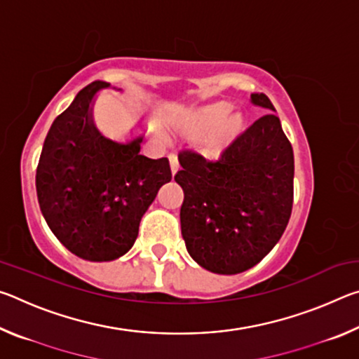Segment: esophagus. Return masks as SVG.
Segmentation results:
<instances>
[{
    "instance_id": "obj_1",
    "label": "esophagus",
    "mask_w": 359,
    "mask_h": 359,
    "mask_svg": "<svg viewBox=\"0 0 359 359\" xmlns=\"http://www.w3.org/2000/svg\"><path fill=\"white\" fill-rule=\"evenodd\" d=\"M169 165H171V171H172V174H175L179 171V160H177V156L175 155H171L169 156Z\"/></svg>"
}]
</instances>
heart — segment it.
Returning a JSON list of instances; mask_svg holds the SVG:
<instances>
[{
	"instance_id": "1",
	"label": "heart",
	"mask_w": 359,
	"mask_h": 359,
	"mask_svg": "<svg viewBox=\"0 0 359 359\" xmlns=\"http://www.w3.org/2000/svg\"><path fill=\"white\" fill-rule=\"evenodd\" d=\"M228 102H214L188 111L177 121V130L188 137H203L201 151L208 158L220 156L242 131L244 120L231 114Z\"/></svg>"
}]
</instances>
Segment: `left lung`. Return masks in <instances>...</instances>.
<instances>
[{
	"label": "left lung",
	"instance_id": "8db88e82",
	"mask_svg": "<svg viewBox=\"0 0 359 359\" xmlns=\"http://www.w3.org/2000/svg\"><path fill=\"white\" fill-rule=\"evenodd\" d=\"M252 102L276 112L264 93H253ZM179 163L174 180L184 190L180 226L190 257L223 276L258 264L282 238L293 208V147L277 115L258 118L217 161L184 150Z\"/></svg>",
	"mask_w": 359,
	"mask_h": 359
}]
</instances>
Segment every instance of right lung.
Wrapping results in <instances>:
<instances>
[{"label": "right lung", "instance_id": "right-lung-1", "mask_svg": "<svg viewBox=\"0 0 359 359\" xmlns=\"http://www.w3.org/2000/svg\"><path fill=\"white\" fill-rule=\"evenodd\" d=\"M95 81L53 120L36 169L42 215L76 257L112 261L135 244L139 223L160 188L171 182L168 158L139 154L142 136L121 144L104 137L93 121Z\"/></svg>", "mask_w": 359, "mask_h": 359}]
</instances>
